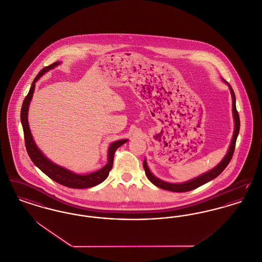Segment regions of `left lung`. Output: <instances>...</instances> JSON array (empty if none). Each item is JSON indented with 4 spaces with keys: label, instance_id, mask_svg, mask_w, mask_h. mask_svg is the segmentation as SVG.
<instances>
[{
    "label": "left lung",
    "instance_id": "obj_1",
    "mask_svg": "<svg viewBox=\"0 0 262 262\" xmlns=\"http://www.w3.org/2000/svg\"><path fill=\"white\" fill-rule=\"evenodd\" d=\"M222 81L229 86V89H230V92H231V100H232V108H231V111H232V118H233V123H234V128H233V134H232L231 143H230L229 149H228L227 154L225 155V157L221 160V162L217 165H215L214 168H212V169L209 170V171H207V172H205L203 174H201L199 176H197L196 178L190 179V180L185 181V182H182V183H171V182L161 180L160 178L156 177L154 173L150 171V169H149V167L147 165L146 158H144V160H143V168H144V171H145V174H146L147 178L150 180V182L152 184L155 185L156 187L161 188L163 190H168V191H171V192H188V191L194 190V189L200 187L202 185L206 184L209 181L216 178L224 170L226 169V167L230 163L231 157H232V154H233V151H234L235 141H236L238 133H239V125H241V123H239V116H238V113H237L236 107H235V96H234V92H233L231 85L227 81H225L223 78H222Z\"/></svg>",
    "mask_w": 262,
    "mask_h": 262
}]
</instances>
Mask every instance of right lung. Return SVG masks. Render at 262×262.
Wrapping results in <instances>:
<instances>
[{"label":"right lung","mask_w":262,"mask_h":262,"mask_svg":"<svg viewBox=\"0 0 262 262\" xmlns=\"http://www.w3.org/2000/svg\"><path fill=\"white\" fill-rule=\"evenodd\" d=\"M62 62L58 61L45 67L36 77L34 78L32 84H31L30 92L26 99L24 100L23 106H21V111H20V122L24 128V134H25V141H26V148L29 154V156L31 157V161L34 163L36 167H38L46 175H47L50 179L53 181L59 183V184L73 188V189H84V188H90L97 185L102 183L105 181L108 176V172L113 167V162H114V154L117 150L118 147L123 145L128 139H119L116 141H113L108 148V160L107 164L103 166L101 169L94 171L88 174H78L76 172H73L72 170L67 169L63 166H60L53 161H51L49 158L43 154V152L37 147L34 139L32 138L31 135L30 124H29V108H30V104H31V99L34 93V88H35V83L42 77L49 70L54 69L57 67Z\"/></svg>","instance_id":"add662e5"}]
</instances>
